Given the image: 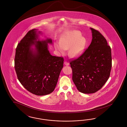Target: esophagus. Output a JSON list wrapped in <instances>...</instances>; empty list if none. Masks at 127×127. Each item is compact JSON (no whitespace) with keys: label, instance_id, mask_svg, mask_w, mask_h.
<instances>
[{"label":"esophagus","instance_id":"1","mask_svg":"<svg viewBox=\"0 0 127 127\" xmlns=\"http://www.w3.org/2000/svg\"><path fill=\"white\" fill-rule=\"evenodd\" d=\"M64 64H65V65H69V63H68L67 62H64Z\"/></svg>","mask_w":127,"mask_h":127}]
</instances>
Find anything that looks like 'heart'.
<instances>
[{
	"label": "heart",
	"instance_id": "heart-1",
	"mask_svg": "<svg viewBox=\"0 0 127 127\" xmlns=\"http://www.w3.org/2000/svg\"><path fill=\"white\" fill-rule=\"evenodd\" d=\"M87 40L80 31L70 30L62 34L59 43L54 44L56 50L61 54H64L65 50L69 49L68 54L72 58L79 56L84 51Z\"/></svg>",
	"mask_w": 127,
	"mask_h": 127
}]
</instances>
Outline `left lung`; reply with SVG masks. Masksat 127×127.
<instances>
[{
	"label": "left lung",
	"mask_w": 127,
	"mask_h": 127,
	"mask_svg": "<svg viewBox=\"0 0 127 127\" xmlns=\"http://www.w3.org/2000/svg\"><path fill=\"white\" fill-rule=\"evenodd\" d=\"M92 39L88 48L78 58L70 62L72 79L79 92L92 94L108 81L112 67L111 50L104 36L90 28Z\"/></svg>",
	"instance_id": "left-lung-1"
}]
</instances>
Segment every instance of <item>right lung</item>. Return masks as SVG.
<instances>
[{
  "instance_id": "right-lung-1",
  "label": "right lung",
  "mask_w": 127,
  "mask_h": 127,
  "mask_svg": "<svg viewBox=\"0 0 127 127\" xmlns=\"http://www.w3.org/2000/svg\"><path fill=\"white\" fill-rule=\"evenodd\" d=\"M38 29L29 31L16 49L15 69L18 79L29 92L37 95L53 92L63 67V57L51 55L48 43L52 40L40 41ZM34 47V48L33 47Z\"/></svg>"
}]
</instances>
